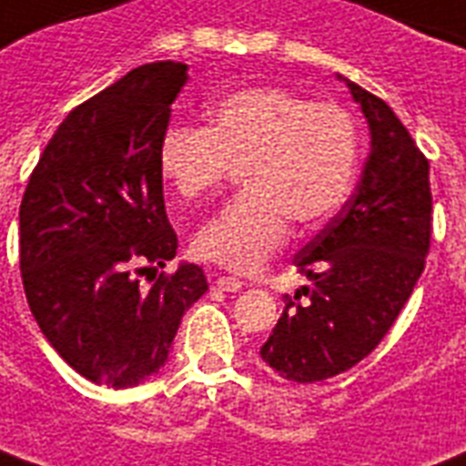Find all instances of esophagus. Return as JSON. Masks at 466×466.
I'll use <instances>...</instances> for the list:
<instances>
[{
    "instance_id": "obj_1",
    "label": "esophagus",
    "mask_w": 466,
    "mask_h": 466,
    "mask_svg": "<svg viewBox=\"0 0 466 466\" xmlns=\"http://www.w3.org/2000/svg\"><path fill=\"white\" fill-rule=\"evenodd\" d=\"M212 283H215L218 289L227 290V293H237V290H241V286H244L239 279H232V276H215Z\"/></svg>"
}]
</instances>
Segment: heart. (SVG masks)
I'll list each match as a JSON object with an SVG mask.
<instances>
[{
  "label": "heart",
  "instance_id": "1",
  "mask_svg": "<svg viewBox=\"0 0 466 466\" xmlns=\"http://www.w3.org/2000/svg\"><path fill=\"white\" fill-rule=\"evenodd\" d=\"M360 137L347 109L283 87H244L209 109V124L163 131L158 163L186 200L215 193L244 166L247 193L198 229L195 254L232 271H257L289 239L342 208L357 173Z\"/></svg>",
  "mask_w": 466,
  "mask_h": 466
}]
</instances>
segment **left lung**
Returning a JSON list of instances; mask_svg holds the SVG:
<instances>
[{
  "label": "left lung",
  "instance_id": "1",
  "mask_svg": "<svg viewBox=\"0 0 466 466\" xmlns=\"http://www.w3.org/2000/svg\"><path fill=\"white\" fill-rule=\"evenodd\" d=\"M344 83L367 116L371 151L350 200L293 258L312 289L286 296L261 347V360L298 383L342 374L376 350L431 248V163L383 99ZM300 292L305 304L295 303Z\"/></svg>",
  "mask_w": 466,
  "mask_h": 466
}]
</instances>
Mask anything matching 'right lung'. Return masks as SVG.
Wrapping results in <instances>:
<instances>
[{
  "label": "right lung",
  "instance_id": "add662e5",
  "mask_svg": "<svg viewBox=\"0 0 466 466\" xmlns=\"http://www.w3.org/2000/svg\"><path fill=\"white\" fill-rule=\"evenodd\" d=\"M186 83V63L158 60L77 105L19 208L21 280L38 328L77 374L112 389L158 374L180 319L208 290L195 264L138 286L137 266L176 257L158 144Z\"/></svg>",
  "mask_w": 466,
  "mask_h": 466
}]
</instances>
